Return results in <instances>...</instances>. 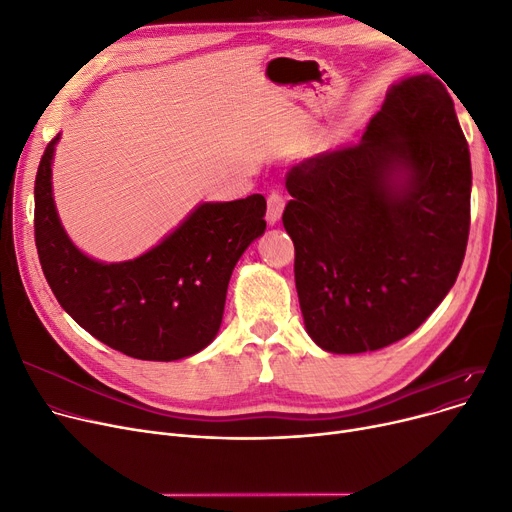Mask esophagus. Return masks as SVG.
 <instances>
[{"instance_id":"1","label":"esophagus","mask_w":512,"mask_h":512,"mask_svg":"<svg viewBox=\"0 0 512 512\" xmlns=\"http://www.w3.org/2000/svg\"><path fill=\"white\" fill-rule=\"evenodd\" d=\"M284 205H286V199L280 195V193H270V197H267V224H278L280 218H282V211H284Z\"/></svg>"}]
</instances>
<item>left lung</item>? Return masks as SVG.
<instances>
[{"label":"left lung","instance_id":"obj_1","mask_svg":"<svg viewBox=\"0 0 512 512\" xmlns=\"http://www.w3.org/2000/svg\"><path fill=\"white\" fill-rule=\"evenodd\" d=\"M282 213L307 334L336 355L415 332L454 286L471 222V157L446 87L392 85L363 141L286 174Z\"/></svg>","mask_w":512,"mask_h":512}]
</instances>
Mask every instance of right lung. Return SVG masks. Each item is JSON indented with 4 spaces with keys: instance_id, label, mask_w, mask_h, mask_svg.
Listing matches in <instances>:
<instances>
[{
    "instance_id": "1",
    "label": "right lung",
    "mask_w": 512,
    "mask_h": 512,
    "mask_svg": "<svg viewBox=\"0 0 512 512\" xmlns=\"http://www.w3.org/2000/svg\"><path fill=\"white\" fill-rule=\"evenodd\" d=\"M45 147L35 180V245L45 280L64 311L103 344L132 359L176 361L215 338L240 255L265 232V197L201 203L145 255L101 263L64 232L51 195Z\"/></svg>"
}]
</instances>
